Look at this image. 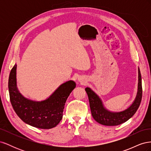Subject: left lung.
<instances>
[{
	"instance_id": "left-lung-1",
	"label": "left lung",
	"mask_w": 151,
	"mask_h": 151,
	"mask_svg": "<svg viewBox=\"0 0 151 151\" xmlns=\"http://www.w3.org/2000/svg\"><path fill=\"white\" fill-rule=\"evenodd\" d=\"M138 88L137 93L134 102L130 106L118 112L111 111L104 107L101 99L90 88H85L88 96L91 114L94 119L100 124L106 126H115L129 120L137 110L142 100V78L139 68H138Z\"/></svg>"
}]
</instances>
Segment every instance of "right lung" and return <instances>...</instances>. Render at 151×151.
I'll return each mask as SVG.
<instances>
[{"label":"right lung","mask_w":151,"mask_h":151,"mask_svg":"<svg viewBox=\"0 0 151 151\" xmlns=\"http://www.w3.org/2000/svg\"><path fill=\"white\" fill-rule=\"evenodd\" d=\"M16 63L9 77L8 88L13 109L21 119L31 126L42 129L56 127L61 121L65 102L76 84L68 81L62 84L46 99L37 101L22 96L17 87Z\"/></svg>","instance_id":"obj_1"}]
</instances>
